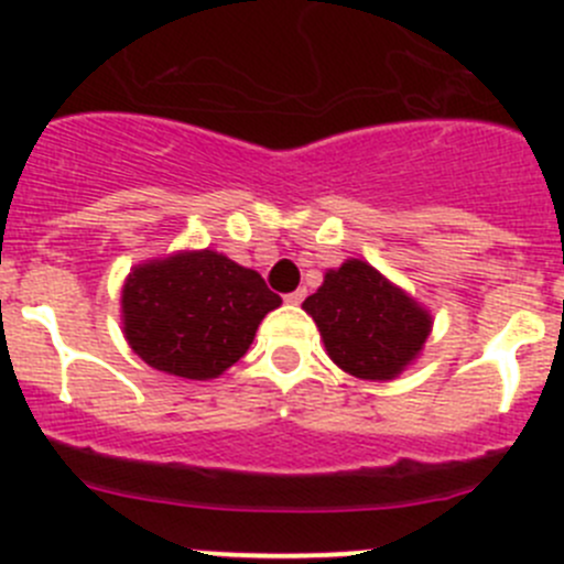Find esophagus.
Here are the masks:
<instances>
[{
  "label": "esophagus",
  "instance_id": "34e87169",
  "mask_svg": "<svg viewBox=\"0 0 564 564\" xmlns=\"http://www.w3.org/2000/svg\"><path fill=\"white\" fill-rule=\"evenodd\" d=\"M283 300H286L289 305H300L305 300V289H297V292H289Z\"/></svg>",
  "mask_w": 564,
  "mask_h": 564
}]
</instances>
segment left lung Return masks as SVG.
<instances>
[{
    "label": "left lung",
    "mask_w": 564,
    "mask_h": 564,
    "mask_svg": "<svg viewBox=\"0 0 564 564\" xmlns=\"http://www.w3.org/2000/svg\"><path fill=\"white\" fill-rule=\"evenodd\" d=\"M329 360L371 382L395 379L423 349L431 314L368 261L346 259L303 303Z\"/></svg>",
    "instance_id": "8db88e82"
}]
</instances>
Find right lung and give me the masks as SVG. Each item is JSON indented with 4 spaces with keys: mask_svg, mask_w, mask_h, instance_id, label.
<instances>
[{
    "mask_svg": "<svg viewBox=\"0 0 564 564\" xmlns=\"http://www.w3.org/2000/svg\"><path fill=\"white\" fill-rule=\"evenodd\" d=\"M278 305L256 270L215 250H185L133 267L122 289L124 338L155 371L204 382L246 355Z\"/></svg>",
    "mask_w": 564,
    "mask_h": 564,
    "instance_id": "add662e5",
    "label": "right lung"
}]
</instances>
